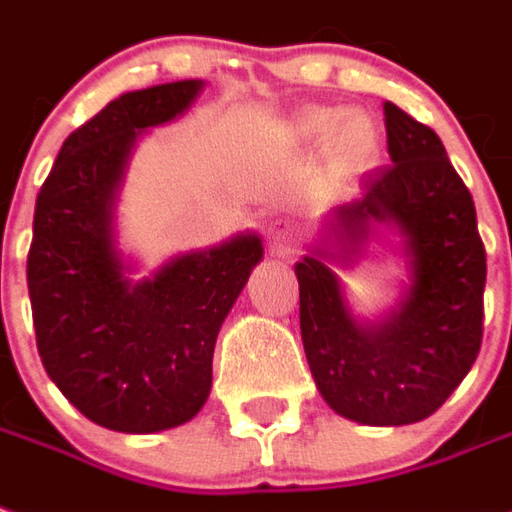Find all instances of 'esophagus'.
I'll return each instance as SVG.
<instances>
[{"label":"esophagus","mask_w":512,"mask_h":512,"mask_svg":"<svg viewBox=\"0 0 512 512\" xmlns=\"http://www.w3.org/2000/svg\"><path fill=\"white\" fill-rule=\"evenodd\" d=\"M266 244L271 255L291 257L296 252V235L285 221H271L266 230Z\"/></svg>","instance_id":"obj_1"}]
</instances>
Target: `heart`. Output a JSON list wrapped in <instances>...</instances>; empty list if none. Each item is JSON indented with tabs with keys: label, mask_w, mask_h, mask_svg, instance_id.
Instances as JSON below:
<instances>
[{
	"label": "heart",
	"mask_w": 512,
	"mask_h": 512,
	"mask_svg": "<svg viewBox=\"0 0 512 512\" xmlns=\"http://www.w3.org/2000/svg\"><path fill=\"white\" fill-rule=\"evenodd\" d=\"M293 135L305 144H324L330 138L332 166L341 174H360L374 166L380 155L382 130L366 110H332L310 107L293 121Z\"/></svg>",
	"instance_id": "obj_1"
}]
</instances>
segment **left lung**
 Returning a JSON list of instances; mask_svg holds the SVG:
<instances>
[{"label": "left lung", "instance_id": "left-lung-1", "mask_svg": "<svg viewBox=\"0 0 512 512\" xmlns=\"http://www.w3.org/2000/svg\"><path fill=\"white\" fill-rule=\"evenodd\" d=\"M388 169L332 210L341 244L393 221L413 257V285L380 327H360L318 255L296 263L299 327L318 391L341 416L399 427L432 416L480 355L485 244L466 182L424 121L385 102Z\"/></svg>", "mask_w": 512, "mask_h": 512}]
</instances>
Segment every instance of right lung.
Returning a JSON list of instances; mask_svg holds the SVG:
<instances>
[{
  "label": "right lung",
  "mask_w": 512,
  "mask_h": 512,
  "mask_svg": "<svg viewBox=\"0 0 512 512\" xmlns=\"http://www.w3.org/2000/svg\"><path fill=\"white\" fill-rule=\"evenodd\" d=\"M199 88L166 82L113 99L63 141L35 199L27 288L38 355L71 405L107 430H171L202 410L221 321L263 257L255 235H241L141 285L121 274L110 221L132 141Z\"/></svg>",
  "instance_id": "add662e5"
}]
</instances>
